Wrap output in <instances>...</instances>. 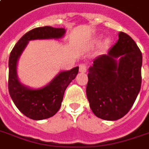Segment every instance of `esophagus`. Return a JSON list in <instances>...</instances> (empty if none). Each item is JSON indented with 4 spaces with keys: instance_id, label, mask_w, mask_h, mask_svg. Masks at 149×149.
<instances>
[{
    "instance_id": "34e87169",
    "label": "esophagus",
    "mask_w": 149,
    "mask_h": 149,
    "mask_svg": "<svg viewBox=\"0 0 149 149\" xmlns=\"http://www.w3.org/2000/svg\"><path fill=\"white\" fill-rule=\"evenodd\" d=\"M87 65L84 64V63H82V64L79 65V71L82 73H85L87 71Z\"/></svg>"
}]
</instances>
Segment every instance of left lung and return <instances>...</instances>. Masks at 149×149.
<instances>
[{
    "mask_svg": "<svg viewBox=\"0 0 149 149\" xmlns=\"http://www.w3.org/2000/svg\"><path fill=\"white\" fill-rule=\"evenodd\" d=\"M141 66L139 47L127 34L119 32L108 54L96 57L88 70L86 93L96 117L114 121L127 113L141 88Z\"/></svg>",
    "mask_w": 149,
    "mask_h": 149,
    "instance_id": "8db88e82",
    "label": "left lung"
}]
</instances>
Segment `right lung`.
Instances as JSON below:
<instances>
[{
  "instance_id": "obj_1",
  "label": "right lung",
  "mask_w": 149,
  "mask_h": 149,
  "mask_svg": "<svg viewBox=\"0 0 149 149\" xmlns=\"http://www.w3.org/2000/svg\"><path fill=\"white\" fill-rule=\"evenodd\" d=\"M64 28L42 26L31 30L14 45L9 59L10 95L19 111L33 120L49 118L61 107L65 91L79 73L76 66L68 71L59 73L49 85L40 89H31L20 84L17 77V61L29 40L37 39H58L64 36Z\"/></svg>"
}]
</instances>
